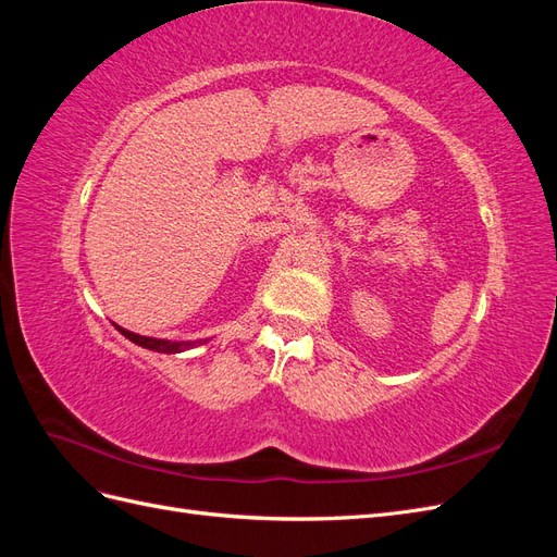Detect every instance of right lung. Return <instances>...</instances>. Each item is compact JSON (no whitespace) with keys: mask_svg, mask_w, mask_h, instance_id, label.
Wrapping results in <instances>:
<instances>
[{"mask_svg":"<svg viewBox=\"0 0 557 557\" xmlns=\"http://www.w3.org/2000/svg\"><path fill=\"white\" fill-rule=\"evenodd\" d=\"M117 330H121V334H125L129 342L139 344V346H144V348H148V350H158V352H178V350H183V348H190V346H195V344H176V342L153 339V336H141V334H134V332H129V330H123V327H117Z\"/></svg>","mask_w":557,"mask_h":557,"instance_id":"add662e5","label":"right lung"}]
</instances>
